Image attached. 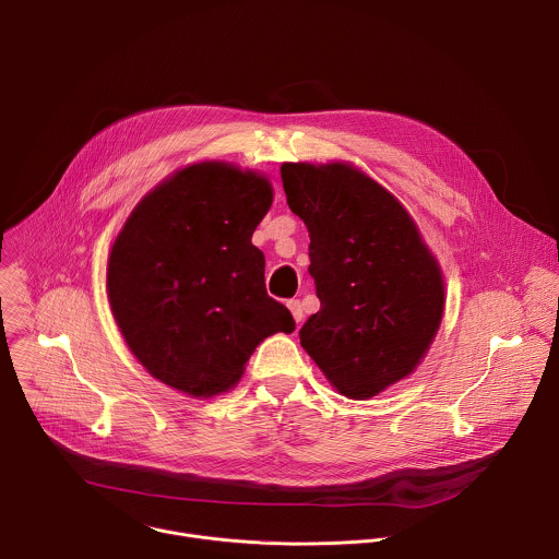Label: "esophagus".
I'll return each mask as SVG.
<instances>
[{
	"instance_id": "obj_1",
	"label": "esophagus",
	"mask_w": 559,
	"mask_h": 559,
	"mask_svg": "<svg viewBox=\"0 0 559 559\" xmlns=\"http://www.w3.org/2000/svg\"><path fill=\"white\" fill-rule=\"evenodd\" d=\"M287 307H289V311H292V316H294L296 325H300V323H302V318H305V311H302L300 300H289V302H287Z\"/></svg>"
}]
</instances>
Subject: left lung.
Instances as JSON below:
<instances>
[{
    "mask_svg": "<svg viewBox=\"0 0 559 559\" xmlns=\"http://www.w3.org/2000/svg\"><path fill=\"white\" fill-rule=\"evenodd\" d=\"M289 210L309 231L321 309L300 345L347 397L365 401L407 378L442 321L444 283L393 194L347 164H283Z\"/></svg>",
    "mask_w": 559,
    "mask_h": 559,
    "instance_id": "1",
    "label": "left lung"
}]
</instances>
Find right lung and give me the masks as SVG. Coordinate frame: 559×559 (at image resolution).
Returning <instances> with one entry per match:
<instances>
[{"label":"right lung","mask_w":559,"mask_h":559,"mask_svg":"<svg viewBox=\"0 0 559 559\" xmlns=\"http://www.w3.org/2000/svg\"><path fill=\"white\" fill-rule=\"evenodd\" d=\"M270 205L265 177L205 162L156 186L128 216L108 259V300L156 380L197 397L227 391L259 343L294 332L252 246Z\"/></svg>","instance_id":"right-lung-1"}]
</instances>
